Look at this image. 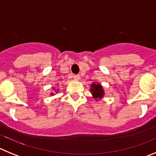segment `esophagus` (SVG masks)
I'll return each mask as SVG.
<instances>
[{
  "mask_svg": "<svg viewBox=\"0 0 156 156\" xmlns=\"http://www.w3.org/2000/svg\"><path fill=\"white\" fill-rule=\"evenodd\" d=\"M73 79L75 80H80V75H75L73 76Z\"/></svg>",
  "mask_w": 156,
  "mask_h": 156,
  "instance_id": "34e87169",
  "label": "esophagus"
}]
</instances>
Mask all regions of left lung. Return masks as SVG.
Here are the masks:
<instances>
[{"label": "left lung", "mask_w": 156, "mask_h": 156, "mask_svg": "<svg viewBox=\"0 0 156 156\" xmlns=\"http://www.w3.org/2000/svg\"><path fill=\"white\" fill-rule=\"evenodd\" d=\"M90 90L94 100L97 101L101 100L105 97L104 88H103L102 85L100 83H92L91 84H90Z\"/></svg>", "instance_id": "left-lung-1"}]
</instances>
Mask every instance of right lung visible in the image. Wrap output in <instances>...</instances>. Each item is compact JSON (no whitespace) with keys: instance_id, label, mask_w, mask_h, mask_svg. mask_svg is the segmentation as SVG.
Segmentation results:
<instances>
[{"instance_id":"add662e5","label":"right lung","mask_w":156,"mask_h":156,"mask_svg":"<svg viewBox=\"0 0 156 156\" xmlns=\"http://www.w3.org/2000/svg\"><path fill=\"white\" fill-rule=\"evenodd\" d=\"M52 90H55V93H58V90H59V89H58V88L57 90H56L55 87H52ZM50 95L53 96V95H55V93H54V92H51Z\"/></svg>"}]
</instances>
